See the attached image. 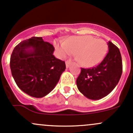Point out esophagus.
<instances>
[{
  "mask_svg": "<svg viewBox=\"0 0 133 133\" xmlns=\"http://www.w3.org/2000/svg\"><path fill=\"white\" fill-rule=\"evenodd\" d=\"M71 63H72V62H71L70 60H67L66 62H65V64H66V68H68V67H69Z\"/></svg>",
  "mask_w": 133,
  "mask_h": 133,
  "instance_id": "esophagus-1",
  "label": "esophagus"
}]
</instances>
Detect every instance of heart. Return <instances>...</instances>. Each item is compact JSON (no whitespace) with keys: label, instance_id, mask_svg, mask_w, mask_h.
I'll use <instances>...</instances> for the list:
<instances>
[{"label":"heart","instance_id":"b5f03b06","mask_svg":"<svg viewBox=\"0 0 133 133\" xmlns=\"http://www.w3.org/2000/svg\"><path fill=\"white\" fill-rule=\"evenodd\" d=\"M55 47L61 57L76 54L83 66L90 67L99 63L106 56L108 45L103 39L91 36L70 37L63 43L56 42Z\"/></svg>","mask_w":133,"mask_h":133}]
</instances>
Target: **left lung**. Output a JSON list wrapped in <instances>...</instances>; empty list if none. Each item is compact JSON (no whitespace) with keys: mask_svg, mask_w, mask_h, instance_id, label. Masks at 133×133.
<instances>
[{"mask_svg":"<svg viewBox=\"0 0 133 133\" xmlns=\"http://www.w3.org/2000/svg\"><path fill=\"white\" fill-rule=\"evenodd\" d=\"M107 55L97 66L81 68L76 80L77 87L89 99L98 100L110 94L117 85L122 73V61L120 50L108 42Z\"/></svg>","mask_w":133,"mask_h":133,"instance_id":"left-lung-1","label":"left lung"}]
</instances>
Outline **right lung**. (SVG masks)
I'll return each instance as SVG.
<instances>
[{
    "label": "right lung",
    "instance_id": "right-lung-1",
    "mask_svg": "<svg viewBox=\"0 0 133 133\" xmlns=\"http://www.w3.org/2000/svg\"><path fill=\"white\" fill-rule=\"evenodd\" d=\"M54 47L42 37H32L15 47L10 68L16 84L31 97L42 98L56 87L66 68L53 55Z\"/></svg>",
    "mask_w": 133,
    "mask_h": 133
}]
</instances>
